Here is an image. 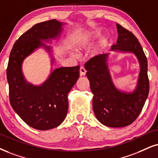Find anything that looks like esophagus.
<instances>
[{"label":"esophagus","mask_w":158,"mask_h":158,"mask_svg":"<svg viewBox=\"0 0 158 158\" xmlns=\"http://www.w3.org/2000/svg\"><path fill=\"white\" fill-rule=\"evenodd\" d=\"M86 72H87V71H86L85 68L83 66H81L80 68V69H79V73H80V76H85L86 74Z\"/></svg>","instance_id":"1"}]
</instances>
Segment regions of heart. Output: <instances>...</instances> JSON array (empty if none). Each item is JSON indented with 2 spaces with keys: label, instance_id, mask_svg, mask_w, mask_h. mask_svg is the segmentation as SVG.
Returning a JSON list of instances; mask_svg holds the SVG:
<instances>
[{
  "label": "heart",
  "instance_id": "heart-1",
  "mask_svg": "<svg viewBox=\"0 0 158 158\" xmlns=\"http://www.w3.org/2000/svg\"><path fill=\"white\" fill-rule=\"evenodd\" d=\"M94 35H95V33L93 32H87V33H83L76 39L73 47L77 50H81V49H85L91 43Z\"/></svg>",
  "mask_w": 158,
  "mask_h": 158
}]
</instances>
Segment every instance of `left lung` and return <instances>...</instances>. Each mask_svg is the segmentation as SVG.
Instances as JSON below:
<instances>
[{"label":"left lung","instance_id":"left-lung-1","mask_svg":"<svg viewBox=\"0 0 158 158\" xmlns=\"http://www.w3.org/2000/svg\"><path fill=\"white\" fill-rule=\"evenodd\" d=\"M118 39L111 50L134 54L140 65L135 89L131 93L122 92L111 79L108 58L109 53L95 56L85 63L86 73L93 93V108L100 123L111 127H122L134 122L142 110L149 90L147 59L137 38L117 24Z\"/></svg>","mask_w":158,"mask_h":158}]
</instances>
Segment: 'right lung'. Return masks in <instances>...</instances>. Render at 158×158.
I'll list each match as a JSON object with an SVG mask.
<instances>
[{"label": "right lung", "mask_w": 158, "mask_h": 158, "mask_svg": "<svg viewBox=\"0 0 158 158\" xmlns=\"http://www.w3.org/2000/svg\"><path fill=\"white\" fill-rule=\"evenodd\" d=\"M63 25L51 19L33 25L17 40L9 56L6 75L10 103L27 125L40 131L59 126L65 119L69 109L68 94L79 79L80 67L56 69L42 85L36 86L26 81L22 65L25 57L40 47L50 54L52 65L51 46L41 41L57 39Z\"/></svg>", "instance_id": "right-lung-1"}]
</instances>
